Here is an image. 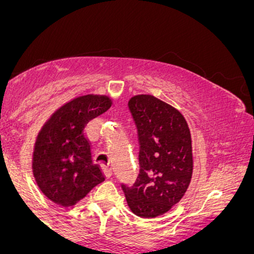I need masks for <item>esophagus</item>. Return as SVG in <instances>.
Returning a JSON list of instances; mask_svg holds the SVG:
<instances>
[{"label": "esophagus", "mask_w": 254, "mask_h": 254, "mask_svg": "<svg viewBox=\"0 0 254 254\" xmlns=\"http://www.w3.org/2000/svg\"><path fill=\"white\" fill-rule=\"evenodd\" d=\"M101 168H103V172H104L105 177H106L107 179H109V178H111V176H112V171H111V168H109V167H107V166H105V165L101 166Z\"/></svg>", "instance_id": "1"}]
</instances>
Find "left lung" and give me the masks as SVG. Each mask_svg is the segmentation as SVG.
Returning <instances> with one entry per match:
<instances>
[{
    "mask_svg": "<svg viewBox=\"0 0 254 254\" xmlns=\"http://www.w3.org/2000/svg\"><path fill=\"white\" fill-rule=\"evenodd\" d=\"M129 109L138 131L139 173L122 189L133 214L153 218L170 211L190 185L191 132L182 113L154 95H135Z\"/></svg>",
    "mask_w": 254,
    "mask_h": 254,
    "instance_id": "8db88e82",
    "label": "left lung"
}]
</instances>
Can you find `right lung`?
<instances>
[{"instance_id": "add662e5", "label": "right lung", "mask_w": 254, "mask_h": 254, "mask_svg": "<svg viewBox=\"0 0 254 254\" xmlns=\"http://www.w3.org/2000/svg\"><path fill=\"white\" fill-rule=\"evenodd\" d=\"M111 105L107 95L74 98L55 111L38 132L32 171L40 191L58 205H75L105 180L100 167L93 164L83 130Z\"/></svg>"}]
</instances>
